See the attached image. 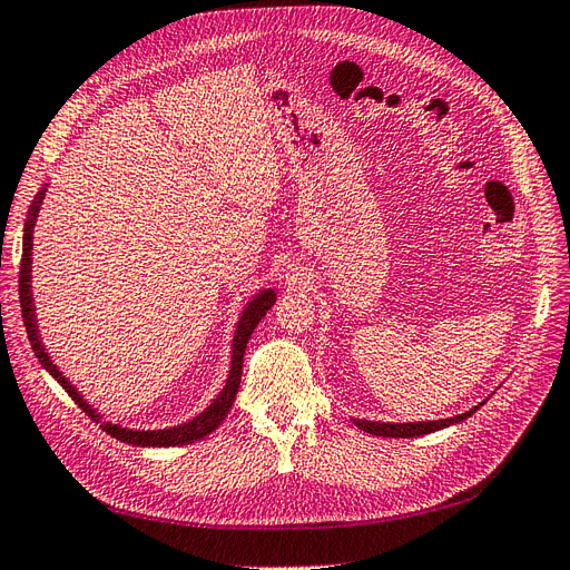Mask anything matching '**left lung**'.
I'll return each instance as SVG.
<instances>
[{"instance_id": "left-lung-1", "label": "left lung", "mask_w": 570, "mask_h": 570, "mask_svg": "<svg viewBox=\"0 0 570 570\" xmlns=\"http://www.w3.org/2000/svg\"><path fill=\"white\" fill-rule=\"evenodd\" d=\"M483 405V402H481ZM481 405H475L473 410L464 412V414H456L450 419H435V421H407V424H393V421H366V419H353V424L366 433L372 435H383V438H419V435H426V433H435L440 429H448L459 424V421H464L466 416H471L473 412H479Z\"/></svg>"}]
</instances>
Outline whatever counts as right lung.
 Instances as JSON below:
<instances>
[{
	"label": "right lung",
	"instance_id": "add662e5",
	"mask_svg": "<svg viewBox=\"0 0 570 570\" xmlns=\"http://www.w3.org/2000/svg\"><path fill=\"white\" fill-rule=\"evenodd\" d=\"M45 185L38 196H35L28 219H26V227H23V258H21V274H18V296H21V312H23V324H26V332H28V341L32 345V353L35 357L40 360V364L45 370L57 379L63 391L76 400V405L91 419L97 421V424L116 440H122L127 445H135V448H175V445H191L196 440L210 435L219 424H223V419L229 414L232 405H234V397L238 393V385H242V370H244V353H246V345L248 338L253 334V328L261 324V320L267 315V309L277 303V291L274 288H263L255 293V296L246 303V307L242 309V317L236 322V332H234V341H232V362H229V374L227 381L223 385V391L219 395L210 402V405L196 414L194 419L185 421V424H177L170 429H156V431H137V429H127L120 424H111V421H104L101 412H97L95 407L89 405V402L80 395V391L72 385L63 372L59 370L53 360L49 357L47 347L40 338V328H38V317H35V303H32V232H35V223H38V215L42 208V200L47 194Z\"/></svg>",
	"mask_w": 570,
	"mask_h": 570
}]
</instances>
